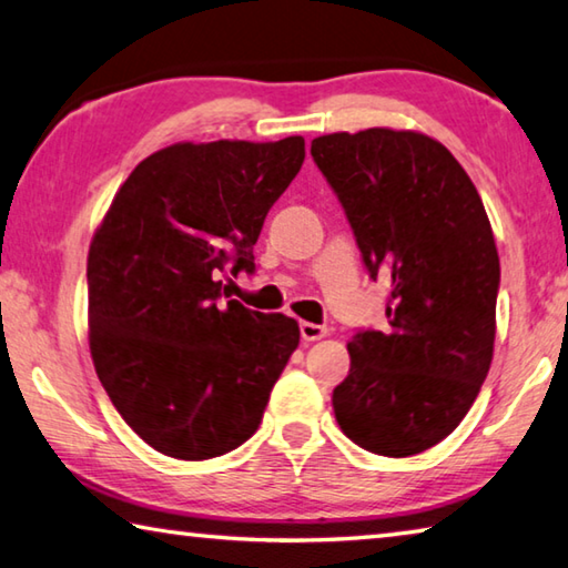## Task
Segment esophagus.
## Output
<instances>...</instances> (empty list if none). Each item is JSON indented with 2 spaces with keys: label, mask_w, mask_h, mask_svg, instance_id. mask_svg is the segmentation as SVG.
<instances>
[{
  "label": "esophagus",
  "mask_w": 568,
  "mask_h": 568,
  "mask_svg": "<svg viewBox=\"0 0 568 568\" xmlns=\"http://www.w3.org/2000/svg\"><path fill=\"white\" fill-rule=\"evenodd\" d=\"M300 332H302V339L304 342H320V339H324L326 334H329V329H326V326L312 324V322H302L300 324Z\"/></svg>",
  "instance_id": "esophagus-1"
}]
</instances>
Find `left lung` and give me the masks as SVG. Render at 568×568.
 I'll return each instance as SVG.
<instances>
[{
	"label": "left lung",
	"mask_w": 568,
	"mask_h": 568,
	"mask_svg": "<svg viewBox=\"0 0 568 568\" xmlns=\"http://www.w3.org/2000/svg\"><path fill=\"white\" fill-rule=\"evenodd\" d=\"M372 278H389V329L346 344L332 404L342 432L379 456H414L462 424L489 374L499 252L469 174L442 142L372 126L316 136Z\"/></svg>",
	"instance_id": "1"
}]
</instances>
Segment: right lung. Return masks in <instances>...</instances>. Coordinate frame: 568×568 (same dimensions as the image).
Returning <instances> with one entry per match:
<instances>
[{
	"instance_id": "right-lung-1",
	"label": "right lung",
	"mask_w": 568,
	"mask_h": 568,
	"mask_svg": "<svg viewBox=\"0 0 568 568\" xmlns=\"http://www.w3.org/2000/svg\"><path fill=\"white\" fill-rule=\"evenodd\" d=\"M304 156L302 136L176 142L134 166L97 226L89 352L116 412L159 454L212 459L262 424L300 324L224 304L219 276L252 272L268 209Z\"/></svg>"
}]
</instances>
